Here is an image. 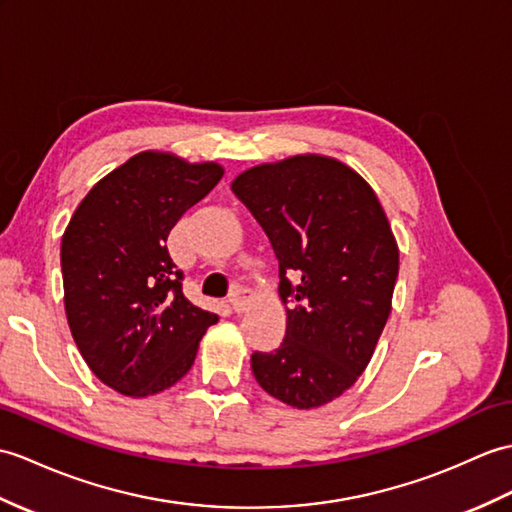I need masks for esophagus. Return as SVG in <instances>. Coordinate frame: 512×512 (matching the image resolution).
Returning <instances> with one entry per match:
<instances>
[{"mask_svg": "<svg viewBox=\"0 0 512 512\" xmlns=\"http://www.w3.org/2000/svg\"><path fill=\"white\" fill-rule=\"evenodd\" d=\"M251 299L253 294L248 288H244V285H235V288L231 290V296H229V303L235 312H244L248 305H251Z\"/></svg>", "mask_w": 512, "mask_h": 512, "instance_id": "34e87169", "label": "esophagus"}]
</instances>
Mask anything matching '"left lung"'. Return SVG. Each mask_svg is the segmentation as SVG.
Returning a JSON list of instances; mask_svg holds the SVG:
<instances>
[{"label": "left lung", "instance_id": "obj_1", "mask_svg": "<svg viewBox=\"0 0 512 512\" xmlns=\"http://www.w3.org/2000/svg\"><path fill=\"white\" fill-rule=\"evenodd\" d=\"M279 259L288 305L277 351L251 355L257 384L292 408L340 397L364 373L390 316L399 248L364 178L331 157L299 154L235 178Z\"/></svg>", "mask_w": 512, "mask_h": 512}]
</instances>
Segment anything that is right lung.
Wrapping results in <instances>:
<instances>
[{"label":"right lung","instance_id":"1","mask_svg":"<svg viewBox=\"0 0 512 512\" xmlns=\"http://www.w3.org/2000/svg\"><path fill=\"white\" fill-rule=\"evenodd\" d=\"M218 163L139 152L82 198L61 242L65 314L102 384L126 397L174 386L218 323L183 294L168 235L218 185Z\"/></svg>","mask_w":512,"mask_h":512}]
</instances>
